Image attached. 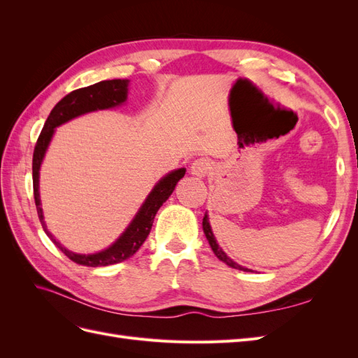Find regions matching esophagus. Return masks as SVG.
<instances>
[{"label":"esophagus","mask_w":358,"mask_h":358,"mask_svg":"<svg viewBox=\"0 0 358 358\" xmlns=\"http://www.w3.org/2000/svg\"><path fill=\"white\" fill-rule=\"evenodd\" d=\"M212 171V162L206 158H200L192 162L191 166V175L197 176V178H204L208 176Z\"/></svg>","instance_id":"1"}]
</instances>
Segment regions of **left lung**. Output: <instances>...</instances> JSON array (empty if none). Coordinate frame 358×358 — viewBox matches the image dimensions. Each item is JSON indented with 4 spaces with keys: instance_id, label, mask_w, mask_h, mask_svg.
<instances>
[{
    "instance_id": "8db88e82",
    "label": "left lung",
    "mask_w": 358,
    "mask_h": 358,
    "mask_svg": "<svg viewBox=\"0 0 358 358\" xmlns=\"http://www.w3.org/2000/svg\"><path fill=\"white\" fill-rule=\"evenodd\" d=\"M203 231H204V234H206V239L209 241V245H210V248H212L213 254H215L216 257H218V258L221 259V262H224L227 266H230V267H233V268H239V270H243V272H251V270H249V268L242 267V266H239L237 263H234L230 257H227V254L220 248V245L216 243V239H215L213 231H212L210 224H209L208 213H204V218H203Z\"/></svg>"
}]
</instances>
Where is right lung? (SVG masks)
<instances>
[{
  "instance_id": "obj_1",
  "label": "right lung",
  "mask_w": 358,
  "mask_h": 358,
  "mask_svg": "<svg viewBox=\"0 0 358 358\" xmlns=\"http://www.w3.org/2000/svg\"><path fill=\"white\" fill-rule=\"evenodd\" d=\"M128 82L127 79H113V80H103L86 88L76 90L70 92L69 95L57 103L53 107L50 115L48 116L45 127H43L41 133L38 136V140L34 148V155H32V185H34V200L36 208L38 213V220L43 225V230L49 236V239L55 243L61 251L66 254L71 262L80 266L88 267H99V266H109L121 263L124 259L133 257L138 248L143 245L146 241L148 234L152 229L154 218L158 212V209L162 206L170 196L173 189H175L176 183L185 175V169H178L175 171H170L169 175L162 178L154 189L150 191L148 199L142 204V208L138 209L134 220L129 222V225L125 229V231L119 236L115 243H112L109 248L100 251L96 254H74L69 249L64 248L55 237H53L45 224V216H43V209L40 203V192H38V178H40V166L45 158V154L48 150V146L52 140L55 128L61 124L69 122L70 119L85 115L94 110H103V109H112L115 106H121L127 100L128 92Z\"/></svg>"
}]
</instances>
